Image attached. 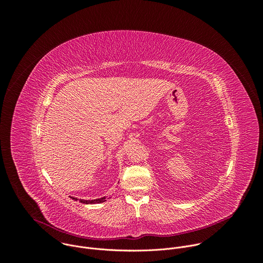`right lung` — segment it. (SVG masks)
<instances>
[{"instance_id":"right-lung-1","label":"right lung","mask_w":263,"mask_h":263,"mask_svg":"<svg viewBox=\"0 0 263 263\" xmlns=\"http://www.w3.org/2000/svg\"><path fill=\"white\" fill-rule=\"evenodd\" d=\"M72 200L77 201L78 199L77 198H73V197H70ZM106 201V197H103V198H100V199H96V200H79L80 203H83V204H99V203H103Z\"/></svg>"}]
</instances>
